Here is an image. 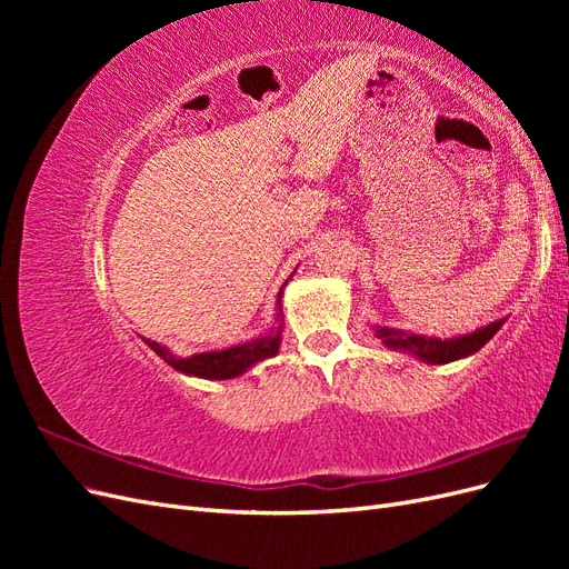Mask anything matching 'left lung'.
Masks as SVG:
<instances>
[{
    "label": "left lung",
    "mask_w": 569,
    "mask_h": 569,
    "mask_svg": "<svg viewBox=\"0 0 569 569\" xmlns=\"http://www.w3.org/2000/svg\"><path fill=\"white\" fill-rule=\"evenodd\" d=\"M503 320H496L487 327H479L477 332L465 335V337H456V339H432V337H422V335H408L403 330H389V327H380L377 330V337H380L389 349H399V351H408L412 356H418L427 363H451V360L472 356L475 351H479L485 343L501 330Z\"/></svg>",
    "instance_id": "left-lung-1"
}]
</instances>
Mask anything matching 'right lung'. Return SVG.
I'll list each match as a JSON object with an SVG mask.
<instances>
[{"mask_svg":"<svg viewBox=\"0 0 569 569\" xmlns=\"http://www.w3.org/2000/svg\"><path fill=\"white\" fill-rule=\"evenodd\" d=\"M280 332L282 330L278 327V330H272L270 335H266L261 339L239 343V347H232V349H226V351L194 353L189 358H176L166 347H161V343L151 341V339H147V343L151 347V351H157L168 366H173L180 372L197 375V377H203V380H230V377L242 375L247 368L258 363V360L278 353Z\"/></svg>","mask_w":569,"mask_h":569,"instance_id":"add662e5","label":"right lung"}]
</instances>
